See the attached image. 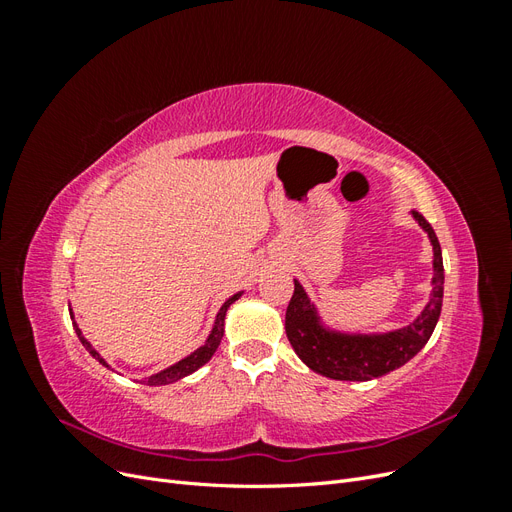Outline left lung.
Here are the masks:
<instances>
[{"mask_svg":"<svg viewBox=\"0 0 512 512\" xmlns=\"http://www.w3.org/2000/svg\"><path fill=\"white\" fill-rule=\"evenodd\" d=\"M412 215L433 245V288L427 307L408 327L384 335H344L324 329L303 286L294 280V292L286 309V335L299 359L316 374L352 382L380 378L406 365L429 342L442 312V250L431 224L418 211H412Z\"/></svg>","mask_w":512,"mask_h":512,"instance_id":"1","label":"left lung"}]
</instances>
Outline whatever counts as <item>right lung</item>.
<instances>
[{
  "label": "right lung",
  "instance_id": "1",
  "mask_svg": "<svg viewBox=\"0 0 512 512\" xmlns=\"http://www.w3.org/2000/svg\"><path fill=\"white\" fill-rule=\"evenodd\" d=\"M241 297V292H237V294H232V297L220 307V312H218V318H215V324H213V331H211V335H209V339L207 342L200 346L196 352H192L190 356H185V359H181L179 363H175V365H170L168 369H164V371H160V374H156V376H149V378H145V384H149V386H160V384H173V382H177V380H181V378H185V376H190L192 371H196L198 367H203L211 356H213V352L218 350V346H220V342H222V337H224V318H226V312H228V307L235 303L237 299ZM70 318H72V314H70ZM74 331H76V335H79V339H81V344L87 348V352L94 356L96 361H100L104 367H108L106 365V361L102 359V356L91 348V344L87 342V339L83 337V333H81V329L76 327L74 324Z\"/></svg>",
  "mask_w": 512,
  "mask_h": 512
}]
</instances>
